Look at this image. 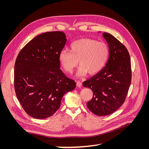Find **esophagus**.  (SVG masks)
Returning <instances> with one entry per match:
<instances>
[{
    "label": "esophagus",
    "mask_w": 149,
    "mask_h": 149,
    "mask_svg": "<svg viewBox=\"0 0 149 149\" xmlns=\"http://www.w3.org/2000/svg\"><path fill=\"white\" fill-rule=\"evenodd\" d=\"M76 84H77V87H78L79 88H81V86H82V83H81V82L79 81H78L77 83H76Z\"/></svg>",
    "instance_id": "obj_1"
}]
</instances>
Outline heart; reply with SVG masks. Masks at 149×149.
<instances>
[{
	"label": "heart",
	"instance_id": "obj_1",
	"mask_svg": "<svg viewBox=\"0 0 149 149\" xmlns=\"http://www.w3.org/2000/svg\"><path fill=\"white\" fill-rule=\"evenodd\" d=\"M109 57V48L104 42L91 38H81L71 44L70 52L63 49L58 55V60L65 71L71 73L79 63L77 71L78 77H83L89 73L95 74L104 67Z\"/></svg>",
	"mask_w": 149,
	"mask_h": 149
}]
</instances>
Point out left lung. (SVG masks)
<instances>
[{
  "label": "left lung",
  "mask_w": 149,
  "mask_h": 149,
  "mask_svg": "<svg viewBox=\"0 0 149 149\" xmlns=\"http://www.w3.org/2000/svg\"><path fill=\"white\" fill-rule=\"evenodd\" d=\"M102 37L109 45V59L101 71L83 83L93 93L87 106L99 116L113 113L123 105L131 82L130 58L127 48L110 33H103Z\"/></svg>",
  "instance_id": "obj_1"
}]
</instances>
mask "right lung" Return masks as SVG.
Masks as SVG:
<instances>
[{
	"label": "right lung",
	"mask_w": 149,
	"mask_h": 149,
	"mask_svg": "<svg viewBox=\"0 0 149 149\" xmlns=\"http://www.w3.org/2000/svg\"><path fill=\"white\" fill-rule=\"evenodd\" d=\"M63 31L40 34L18 55L14 67V87L24 111L35 119L49 118L59 109L64 94L73 90L74 81L60 69V52L66 42Z\"/></svg>",
	"instance_id": "right-lung-1"
}]
</instances>
